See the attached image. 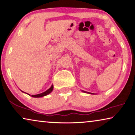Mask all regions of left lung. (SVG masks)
Wrapping results in <instances>:
<instances>
[{"label":"left lung","mask_w":135,"mask_h":135,"mask_svg":"<svg viewBox=\"0 0 135 135\" xmlns=\"http://www.w3.org/2000/svg\"><path fill=\"white\" fill-rule=\"evenodd\" d=\"M83 92H84V93H89V94H93V93H87V92H86V91H82Z\"/></svg>","instance_id":"obj_1"}]
</instances>
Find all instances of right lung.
<instances>
[{
  "label": "right lung",
  "mask_w": 135,
  "mask_h": 135,
  "mask_svg": "<svg viewBox=\"0 0 135 135\" xmlns=\"http://www.w3.org/2000/svg\"><path fill=\"white\" fill-rule=\"evenodd\" d=\"M53 85H52V86H51V87L50 88H49V89H47V90L45 92H44V93H41V94H37V95H32L31 96H32V97H35V98L44 97V96H46L47 95H48L49 94H50L51 92L53 91ZM22 92H23V93H25V92H23V91H22ZM26 94H28V95H30V94H27V93H26Z\"/></svg>",
  "instance_id": "right-lung-1"
}]
</instances>
